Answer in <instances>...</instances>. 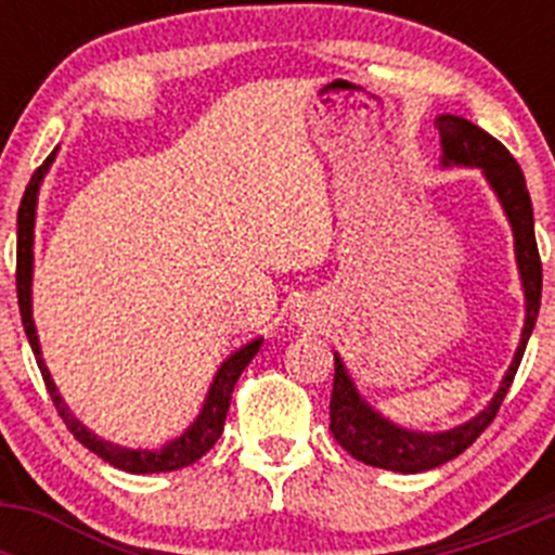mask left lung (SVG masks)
Returning <instances> with one entry per match:
<instances>
[{"mask_svg":"<svg viewBox=\"0 0 555 555\" xmlns=\"http://www.w3.org/2000/svg\"><path fill=\"white\" fill-rule=\"evenodd\" d=\"M436 130H439V139H442V166H478L494 194H498L503 210H506L508 224L514 230L519 281H522V292H526V325H522V338H519L512 366H508L498 395L489 400L487 409L464 425H459V428L442 430V434H416V430H405L400 425L389 423L386 416H380L366 403L364 397L358 395L338 352L333 356V364H336L331 395L333 439L352 459L364 461L370 467L405 475L442 467L450 459L464 453L492 425L503 397L512 389V380L517 375L528 338H531L533 325H537L539 300H542V261H539L537 235H533V208L519 164L498 139H492L487 130H480L478 125L461 119V116L444 113V116L436 119Z\"/></svg>","mask_w":555,"mask_h":555,"instance_id":"1","label":"left lung"}]
</instances>
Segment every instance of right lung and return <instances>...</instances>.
Wrapping results in <instances>:
<instances>
[{
	"label": "right lung",
	"mask_w": 555,
	"mask_h": 555,
	"mask_svg": "<svg viewBox=\"0 0 555 555\" xmlns=\"http://www.w3.org/2000/svg\"><path fill=\"white\" fill-rule=\"evenodd\" d=\"M52 160H55V152H52V155L38 166L36 175L29 178L27 191H24V197H22V205H18V219H16L18 224V242H16L18 311H22L24 333H27L33 352H36L38 370H41L49 397H52L57 414H61V420L66 423V428L75 434L77 442L86 444L91 453H96L102 461H107L111 467H119L132 475L171 473V469L189 467V464H194L197 459H203V455L217 444L219 436H222L224 420H228V409H230V395H233L235 380H238V375L247 370V364L253 361L255 352L261 350L263 338H253L249 345H244L242 350H235L233 356L219 366L217 377H214V384H210L208 397H205V405L203 411H199L197 420L191 423L189 430H183L178 439H171V442L164 444L160 450H127V448H119V444L105 442V439H100L96 434H91V430H88L86 425H82L72 411H68V405L63 403V397L57 395L55 380H52L47 364H43L36 322H33V235H36V205H38V189H41V180L49 171V166H52Z\"/></svg>",
	"instance_id": "obj_1"
}]
</instances>
